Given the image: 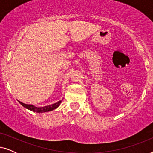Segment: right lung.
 <instances>
[{
  "label": "right lung",
  "instance_id": "obj_1",
  "mask_svg": "<svg viewBox=\"0 0 153 153\" xmlns=\"http://www.w3.org/2000/svg\"><path fill=\"white\" fill-rule=\"evenodd\" d=\"M19 103L22 104L24 107L27 108V109H29L32 111L37 112V113H44V112H48V111H53V109H56V108H58V106H59L60 103L62 102V100H60V101H58V102H56V103L53 104H51V105L46 106H44V107H36V106H33L32 104H26L22 103V102H21L19 101Z\"/></svg>",
  "mask_w": 153,
  "mask_h": 153
}]
</instances>
